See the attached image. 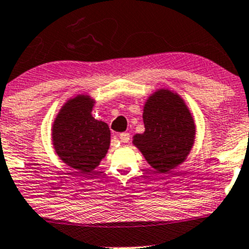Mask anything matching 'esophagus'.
<instances>
[{"mask_svg": "<svg viewBox=\"0 0 249 249\" xmlns=\"http://www.w3.org/2000/svg\"><path fill=\"white\" fill-rule=\"evenodd\" d=\"M119 138H121V141L123 142H130V134L126 133V132H123L119 134Z\"/></svg>", "mask_w": 249, "mask_h": 249, "instance_id": "1", "label": "esophagus"}]
</instances>
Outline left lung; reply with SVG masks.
<instances>
[{
  "label": "left lung",
  "mask_w": 249,
  "mask_h": 249,
  "mask_svg": "<svg viewBox=\"0 0 249 249\" xmlns=\"http://www.w3.org/2000/svg\"><path fill=\"white\" fill-rule=\"evenodd\" d=\"M142 119L145 132L136 134L133 144L148 164L162 173L181 164L193 146L196 134L184 101L168 90L157 91L145 104Z\"/></svg>",
  "instance_id": "left-lung-1"
}]
</instances>
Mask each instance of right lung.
Returning a JSON list of instances; mask_svg holds the SVG:
<instances>
[{"label": "right lung", "mask_w": 249, "mask_h": 249, "mask_svg": "<svg viewBox=\"0 0 249 249\" xmlns=\"http://www.w3.org/2000/svg\"><path fill=\"white\" fill-rule=\"evenodd\" d=\"M93 102L87 96L70 99L53 126V146L59 158L77 173L98 166L110 146V128L91 116Z\"/></svg>", "instance_id": "right-lung-1"}]
</instances>
